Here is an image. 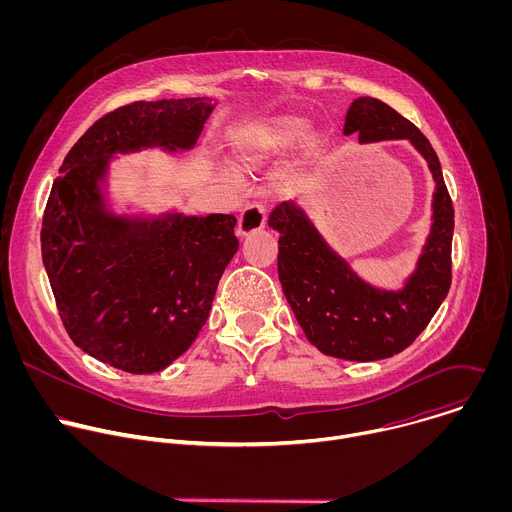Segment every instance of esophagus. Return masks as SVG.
<instances>
[{
  "instance_id": "obj_1",
  "label": "esophagus",
  "mask_w": 512,
  "mask_h": 512,
  "mask_svg": "<svg viewBox=\"0 0 512 512\" xmlns=\"http://www.w3.org/2000/svg\"><path fill=\"white\" fill-rule=\"evenodd\" d=\"M265 221H267V208L263 204H251L239 216L237 233L241 237L257 233V231H261L265 227Z\"/></svg>"
}]
</instances>
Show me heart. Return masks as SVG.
I'll list each match as a JSON object with an SVG mask.
<instances>
[{
    "instance_id": "b5f03b06",
    "label": "heart",
    "mask_w": 512,
    "mask_h": 512,
    "mask_svg": "<svg viewBox=\"0 0 512 512\" xmlns=\"http://www.w3.org/2000/svg\"><path fill=\"white\" fill-rule=\"evenodd\" d=\"M302 143V158L314 160L324 139L310 133V119L304 115H277L247 123L231 133V160L239 174H255Z\"/></svg>"
}]
</instances>
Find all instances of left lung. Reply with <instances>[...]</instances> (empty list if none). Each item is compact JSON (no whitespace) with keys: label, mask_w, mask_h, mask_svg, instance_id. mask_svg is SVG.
<instances>
[{"label":"left lung","mask_w":512,"mask_h":512,"mask_svg":"<svg viewBox=\"0 0 512 512\" xmlns=\"http://www.w3.org/2000/svg\"><path fill=\"white\" fill-rule=\"evenodd\" d=\"M350 133H358L360 143L409 139L433 176L431 231L405 285L393 291L360 279L296 202H281L269 214V227L279 233L283 294L306 338L328 356L369 362L405 350L446 300L452 285L454 206L431 143L387 103L354 99L344 123V135Z\"/></svg>","instance_id":"1"}]
</instances>
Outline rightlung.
<instances>
[{
  "mask_svg": "<svg viewBox=\"0 0 512 512\" xmlns=\"http://www.w3.org/2000/svg\"><path fill=\"white\" fill-rule=\"evenodd\" d=\"M208 97L135 101L72 145L42 218V261L62 324L111 367L164 371L208 320L218 279L239 249L233 214L127 216L103 182L115 154L192 150L212 113Z\"/></svg>",
  "mask_w": 512,
  "mask_h": 512,
  "instance_id": "1",
  "label": "right lung"
}]
</instances>
